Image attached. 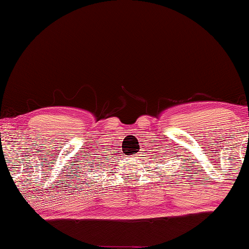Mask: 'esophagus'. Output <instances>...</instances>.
Wrapping results in <instances>:
<instances>
[{
	"label": "esophagus",
	"instance_id": "1",
	"mask_svg": "<svg viewBox=\"0 0 249 249\" xmlns=\"http://www.w3.org/2000/svg\"><path fill=\"white\" fill-rule=\"evenodd\" d=\"M138 154H134V156H133V158H136V159H138Z\"/></svg>",
	"mask_w": 249,
	"mask_h": 249
}]
</instances>
